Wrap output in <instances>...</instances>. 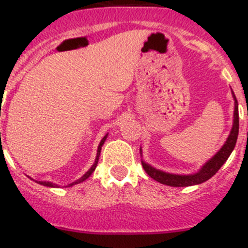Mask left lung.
I'll return each instance as SVG.
<instances>
[{"instance_id":"8db88e82","label":"left lung","mask_w":248,"mask_h":248,"mask_svg":"<svg viewBox=\"0 0 248 248\" xmlns=\"http://www.w3.org/2000/svg\"><path fill=\"white\" fill-rule=\"evenodd\" d=\"M233 98H235V113H233V125H232L231 133H230L229 138H227L226 143L223 144V146L218 150L217 154L215 155L211 160H209V161H207L202 168H201L200 171L196 172V174L194 175L168 174V172L156 170V169H154L153 166L148 165V164H145L144 161H141L146 174H148L150 177H153L154 180L164 184V185L175 186V187L198 185V184L205 183L206 180H209L210 177L214 176V175L220 170L221 166L226 163V160L229 159V156L231 155L232 150L235 149L236 141H237L238 107H237V100H236L235 94H233Z\"/></svg>"}]
</instances>
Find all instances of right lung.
Returning a JSON list of instances; mask_svg holds the SVG:
<instances>
[{
	"mask_svg": "<svg viewBox=\"0 0 248 248\" xmlns=\"http://www.w3.org/2000/svg\"><path fill=\"white\" fill-rule=\"evenodd\" d=\"M105 139H107V135H105L104 138H103L102 139V141H100V144H99V146H98V153H97V157H95V163L93 164V166H92L91 169H89L88 171L85 172L84 175H83L82 177H80L79 180H77V181H74V183H72L71 184V186L72 185H74V184H79V183H82V181H84L85 179H88L89 176H91L92 174H93V171L94 170H95V168H97V164H98V160H99V155H100V150H102V146H103V144H104V141H105ZM41 185H45V186H48V187H53V184L52 183H47V181H41Z\"/></svg>",
	"mask_w": 248,
	"mask_h": 248,
	"instance_id": "1",
	"label": "right lung"
}]
</instances>
